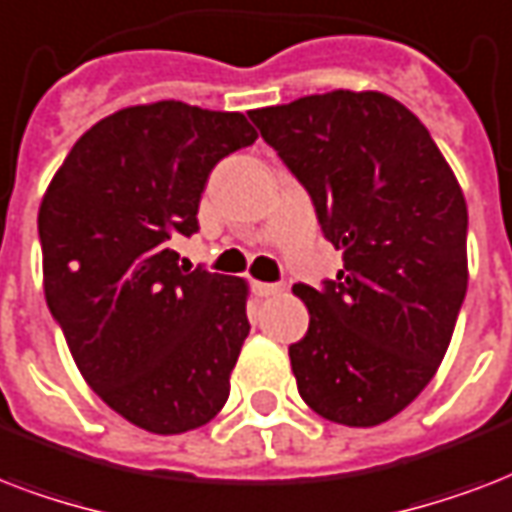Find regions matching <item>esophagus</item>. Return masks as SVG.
<instances>
[{
	"label": "esophagus",
	"mask_w": 512,
	"mask_h": 512,
	"mask_svg": "<svg viewBox=\"0 0 512 512\" xmlns=\"http://www.w3.org/2000/svg\"><path fill=\"white\" fill-rule=\"evenodd\" d=\"M283 291L277 283H253V293L259 296V299H272L277 293Z\"/></svg>",
	"instance_id": "34e87169"
}]
</instances>
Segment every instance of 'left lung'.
<instances>
[{"mask_svg":"<svg viewBox=\"0 0 512 512\" xmlns=\"http://www.w3.org/2000/svg\"><path fill=\"white\" fill-rule=\"evenodd\" d=\"M315 205L344 269L293 285L310 310L288 347L304 403L374 427L425 390L467 291V205L427 128L384 93L334 90L248 112Z\"/></svg>","mask_w":512,"mask_h":512,"instance_id":"1","label":"left lung"}]
</instances>
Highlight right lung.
<instances>
[{
    "mask_svg": "<svg viewBox=\"0 0 512 512\" xmlns=\"http://www.w3.org/2000/svg\"><path fill=\"white\" fill-rule=\"evenodd\" d=\"M240 112L160 101L87 130L39 208L45 299L85 382L157 435L211 422L251 331L240 277L181 264L211 170L251 146Z\"/></svg>",
    "mask_w": 512,
    "mask_h": 512,
    "instance_id": "add662e5",
    "label": "right lung"
}]
</instances>
